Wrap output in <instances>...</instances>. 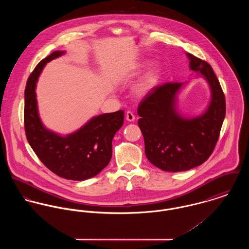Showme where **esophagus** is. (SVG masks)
Segmentation results:
<instances>
[{
  "instance_id": "34e87169",
  "label": "esophagus",
  "mask_w": 249,
  "mask_h": 249,
  "mask_svg": "<svg viewBox=\"0 0 249 249\" xmlns=\"http://www.w3.org/2000/svg\"><path fill=\"white\" fill-rule=\"evenodd\" d=\"M125 118L128 122H133L135 120V115L131 111H127L126 115H125Z\"/></svg>"
}]
</instances>
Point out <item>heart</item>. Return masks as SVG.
I'll list each match as a JSON object with an SVG mask.
<instances>
[{"mask_svg": "<svg viewBox=\"0 0 249 249\" xmlns=\"http://www.w3.org/2000/svg\"><path fill=\"white\" fill-rule=\"evenodd\" d=\"M144 66H145V65H143V64L138 65L137 69L140 70V69H142ZM160 74H161V69H160V67L157 66V65H156V66H153L149 71H147V73L144 75V77H143L141 84L139 85L138 91H139L140 93H143V92L147 91L148 89L152 88V87L158 82V80H159V78H160Z\"/></svg>", "mask_w": 249, "mask_h": 249, "instance_id": "obj_1", "label": "heart"}]
</instances>
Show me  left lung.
<instances>
[{
  "mask_svg": "<svg viewBox=\"0 0 249 249\" xmlns=\"http://www.w3.org/2000/svg\"><path fill=\"white\" fill-rule=\"evenodd\" d=\"M190 69L207 80L211 102L206 111L195 118H184L177 110V94L183 83L167 82L153 87L138 107V125L144 152L155 167L178 173L204 163L212 154L225 117V97L209 63L187 53Z\"/></svg>",
  "mask_w": 249,
  "mask_h": 249,
  "instance_id": "1",
  "label": "left lung"
}]
</instances>
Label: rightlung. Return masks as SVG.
<instances>
[{"label": "right lung", "instance_id": "right-lung-1", "mask_svg": "<svg viewBox=\"0 0 249 249\" xmlns=\"http://www.w3.org/2000/svg\"><path fill=\"white\" fill-rule=\"evenodd\" d=\"M63 53L64 52L56 51L42 59L27 81L25 131L30 145L50 171L60 178L82 181L94 178L109 164L112 157V140L124 124V112L119 110L96 116L67 136L48 130L38 115L36 81L45 65Z\"/></svg>", "mask_w": 249, "mask_h": 249}]
</instances>
